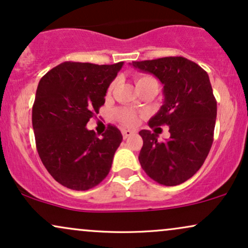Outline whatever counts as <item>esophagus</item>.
Returning a JSON list of instances; mask_svg holds the SVG:
<instances>
[{"mask_svg":"<svg viewBox=\"0 0 248 248\" xmlns=\"http://www.w3.org/2000/svg\"><path fill=\"white\" fill-rule=\"evenodd\" d=\"M134 134L133 130H129V129H122V136H124V139L126 140V139L129 138V136H132Z\"/></svg>","mask_w":248,"mask_h":248,"instance_id":"1","label":"esophagus"}]
</instances>
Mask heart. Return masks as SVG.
I'll return each instance as SVG.
<instances>
[{
	"label": "heart",
	"instance_id": "1",
	"mask_svg": "<svg viewBox=\"0 0 248 248\" xmlns=\"http://www.w3.org/2000/svg\"><path fill=\"white\" fill-rule=\"evenodd\" d=\"M150 78H153V77L147 76V75L136 76L135 82H136V85H139V84H141L142 81L148 80V79H150ZM114 87H115V81L112 82V84L109 85V87H108V93L112 92V91L114 90ZM116 114H118L119 120H120L124 124H126V126L132 127V126H135V124H138V120H139L138 114H136L135 112H133V110L120 109V110H118V113H116Z\"/></svg>",
	"mask_w": 248,
	"mask_h": 248
}]
</instances>
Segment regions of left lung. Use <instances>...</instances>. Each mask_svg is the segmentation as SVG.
<instances>
[{
	"label": "left lung",
	"instance_id": "obj_1",
	"mask_svg": "<svg viewBox=\"0 0 248 248\" xmlns=\"http://www.w3.org/2000/svg\"><path fill=\"white\" fill-rule=\"evenodd\" d=\"M163 85L164 101L149 120V127L169 126L170 138L141 130L143 146L139 155L142 169L162 186H173L191 178L203 166L213 142L217 101L207 73L184 57L133 62Z\"/></svg>",
	"mask_w": 248,
	"mask_h": 248
}]
</instances>
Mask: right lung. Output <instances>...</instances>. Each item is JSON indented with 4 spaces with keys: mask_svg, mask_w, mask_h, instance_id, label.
Returning a JSON list of instances; mask_svg holds the SVG:
<instances>
[{
    "mask_svg": "<svg viewBox=\"0 0 248 248\" xmlns=\"http://www.w3.org/2000/svg\"><path fill=\"white\" fill-rule=\"evenodd\" d=\"M122 65L65 62L39 80L32 106L37 152L50 175L69 189L94 187L109 172L121 132L108 124L99 139L86 124Z\"/></svg>",
    "mask_w": 248,
    "mask_h": 248,
    "instance_id": "right-lung-1",
    "label": "right lung"
}]
</instances>
